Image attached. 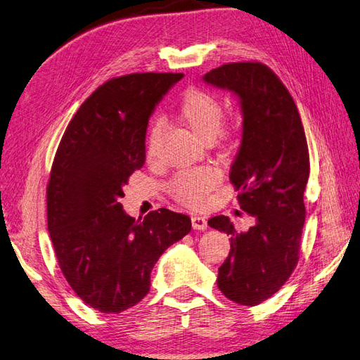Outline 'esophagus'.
<instances>
[{"instance_id": "obj_1", "label": "esophagus", "mask_w": 360, "mask_h": 360, "mask_svg": "<svg viewBox=\"0 0 360 360\" xmlns=\"http://www.w3.org/2000/svg\"><path fill=\"white\" fill-rule=\"evenodd\" d=\"M191 225L195 229H198V231H204V229H207V219L202 217L199 214H193L191 216Z\"/></svg>"}]
</instances>
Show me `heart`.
I'll return each mask as SVG.
<instances>
[{
    "label": "heart",
    "instance_id": "heart-1",
    "mask_svg": "<svg viewBox=\"0 0 360 360\" xmlns=\"http://www.w3.org/2000/svg\"><path fill=\"white\" fill-rule=\"evenodd\" d=\"M182 122L191 132L205 141L213 140L217 135L224 120V106L220 98L204 88L190 86L179 98L178 105ZM162 132L160 120L152 123L146 141V156L149 161L156 160L158 141ZM219 182V172L211 165L187 169L179 172L170 182V190L178 200L188 205H199L213 191Z\"/></svg>",
    "mask_w": 360,
    "mask_h": 360
}]
</instances>
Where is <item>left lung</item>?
<instances>
[{"instance_id": "1", "label": "left lung", "mask_w": 360, "mask_h": 360, "mask_svg": "<svg viewBox=\"0 0 360 360\" xmlns=\"http://www.w3.org/2000/svg\"><path fill=\"white\" fill-rule=\"evenodd\" d=\"M204 82L240 100L242 143L229 181L240 208L255 220L243 233L226 216L208 220L231 237L217 285L228 300L257 306L281 289L300 259L310 173L306 134L290 92L263 63H226L207 72Z\"/></svg>"}]
</instances>
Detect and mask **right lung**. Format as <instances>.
Instances as JSON below:
<instances>
[{
	"mask_svg": "<svg viewBox=\"0 0 360 360\" xmlns=\"http://www.w3.org/2000/svg\"><path fill=\"white\" fill-rule=\"evenodd\" d=\"M181 72H134L98 86L63 134L47 186V220L59 268L89 307L120 313L150 289L162 252L191 229L167 208L135 220L124 213L123 186L146 161L155 106Z\"/></svg>",
	"mask_w": 360,
	"mask_h": 360,
	"instance_id": "add662e5",
	"label": "right lung"
}]
</instances>
